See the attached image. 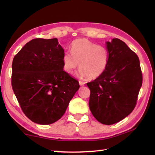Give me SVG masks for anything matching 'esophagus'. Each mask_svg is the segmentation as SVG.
<instances>
[{"label": "esophagus", "mask_w": 155, "mask_h": 155, "mask_svg": "<svg viewBox=\"0 0 155 155\" xmlns=\"http://www.w3.org/2000/svg\"><path fill=\"white\" fill-rule=\"evenodd\" d=\"M78 83H79L81 87L84 86V84H85V83H84V82H83V81H78Z\"/></svg>", "instance_id": "1"}]
</instances>
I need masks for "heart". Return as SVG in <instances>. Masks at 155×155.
Wrapping results in <instances>:
<instances>
[{"mask_svg":"<svg viewBox=\"0 0 155 155\" xmlns=\"http://www.w3.org/2000/svg\"><path fill=\"white\" fill-rule=\"evenodd\" d=\"M109 58V52L106 47L81 38L71 43V53L65 52L63 54L62 68L67 74H71L79 63L81 76H88L90 79H95L106 71Z\"/></svg>","mask_w":155,"mask_h":155,"instance_id":"1","label":"heart"}]
</instances>
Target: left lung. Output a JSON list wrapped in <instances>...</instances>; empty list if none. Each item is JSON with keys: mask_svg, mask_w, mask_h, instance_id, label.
Returning a JSON list of instances; mask_svg holds the SVG:
<instances>
[{"mask_svg": "<svg viewBox=\"0 0 155 155\" xmlns=\"http://www.w3.org/2000/svg\"><path fill=\"white\" fill-rule=\"evenodd\" d=\"M109 63L101 77L87 83L89 108L99 123L110 125L122 120L135 107L143 77L138 56L118 38L106 42Z\"/></svg>", "mask_w": 155, "mask_h": 155, "instance_id": "obj_1", "label": "left lung"}]
</instances>
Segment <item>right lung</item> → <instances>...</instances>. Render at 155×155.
<instances>
[{
  "label": "right lung",
  "instance_id": "obj_1",
  "mask_svg": "<svg viewBox=\"0 0 155 155\" xmlns=\"http://www.w3.org/2000/svg\"><path fill=\"white\" fill-rule=\"evenodd\" d=\"M64 49L57 38H35L15 55L12 87L23 113L39 124L62 117L80 86L63 71Z\"/></svg>",
  "mask_w": 155,
  "mask_h": 155
}]
</instances>
